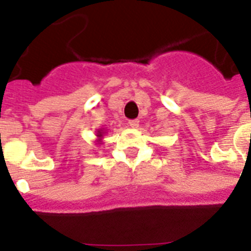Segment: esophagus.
<instances>
[{
  "mask_svg": "<svg viewBox=\"0 0 251 251\" xmlns=\"http://www.w3.org/2000/svg\"><path fill=\"white\" fill-rule=\"evenodd\" d=\"M129 125L131 126V127H138V126H139V121H138V120H130Z\"/></svg>",
  "mask_w": 251,
  "mask_h": 251,
  "instance_id": "obj_1",
  "label": "esophagus"
}]
</instances>
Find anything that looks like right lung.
I'll return each instance as SVG.
<instances>
[{
	"instance_id": "right-lung-1",
	"label": "right lung",
	"mask_w": 251,
	"mask_h": 251,
	"mask_svg": "<svg viewBox=\"0 0 251 251\" xmlns=\"http://www.w3.org/2000/svg\"><path fill=\"white\" fill-rule=\"evenodd\" d=\"M103 134H104V132H103V130H98V140H97V142H100V144H102V136H103Z\"/></svg>"
}]
</instances>
